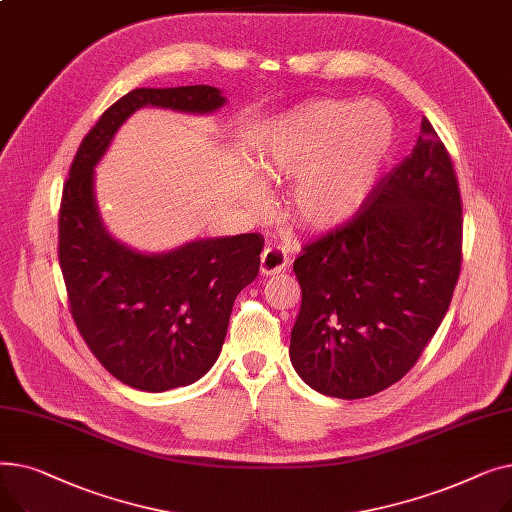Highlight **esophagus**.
<instances>
[{
  "label": "esophagus",
  "instance_id": "esophagus-1",
  "mask_svg": "<svg viewBox=\"0 0 512 512\" xmlns=\"http://www.w3.org/2000/svg\"><path fill=\"white\" fill-rule=\"evenodd\" d=\"M288 267V257L280 247H267L261 253V263H259V272L263 276H274L284 272Z\"/></svg>",
  "mask_w": 512,
  "mask_h": 512
}]
</instances>
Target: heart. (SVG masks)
I'll return each instance as SVG.
<instances>
[{
	"instance_id": "b5f03b06",
	"label": "heart",
	"mask_w": 512,
	"mask_h": 512,
	"mask_svg": "<svg viewBox=\"0 0 512 512\" xmlns=\"http://www.w3.org/2000/svg\"><path fill=\"white\" fill-rule=\"evenodd\" d=\"M396 126L380 103L315 99L276 120L257 155L263 180H294L292 220L311 232L332 230L363 207L394 149ZM249 199L265 201L251 178Z\"/></svg>"
}]
</instances>
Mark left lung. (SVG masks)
<instances>
[{
    "mask_svg": "<svg viewBox=\"0 0 512 512\" xmlns=\"http://www.w3.org/2000/svg\"><path fill=\"white\" fill-rule=\"evenodd\" d=\"M463 207L452 159L427 118L411 155L353 220L294 261L303 303L292 367L344 400L396 384L448 311L461 272Z\"/></svg>",
    "mask_w": 512,
    "mask_h": 512,
    "instance_id": "left-lung-1",
    "label": "left lung"
}]
</instances>
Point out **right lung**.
I'll list each match as a JSON object with an SVG mask.
<instances>
[{
  "mask_svg": "<svg viewBox=\"0 0 512 512\" xmlns=\"http://www.w3.org/2000/svg\"><path fill=\"white\" fill-rule=\"evenodd\" d=\"M213 114L226 105L209 85L134 89L105 110L80 143L60 207V267L74 324L122 384L166 392L201 380L222 353L236 294L259 274L261 234L199 238L143 253L107 232L95 166L141 107Z\"/></svg>",
  "mask_w": 512,
  "mask_h": 512,
  "instance_id": "add662e5",
  "label": "right lung"
}]
</instances>
